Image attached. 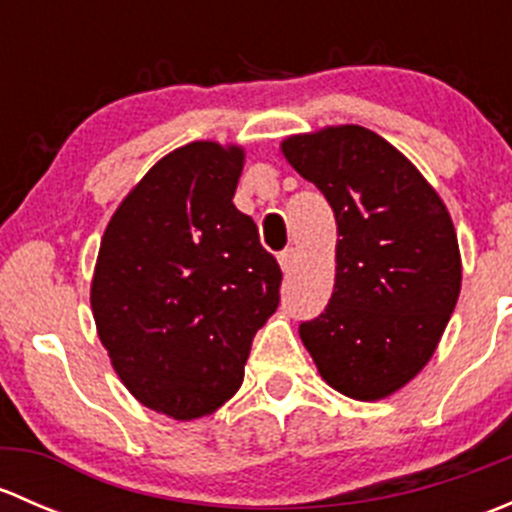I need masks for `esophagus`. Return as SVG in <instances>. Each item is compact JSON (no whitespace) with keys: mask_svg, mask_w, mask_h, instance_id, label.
<instances>
[{"mask_svg":"<svg viewBox=\"0 0 512 512\" xmlns=\"http://www.w3.org/2000/svg\"><path fill=\"white\" fill-rule=\"evenodd\" d=\"M294 257H297V252H294V247H287V250H282V252H280V257H277V260H280V267H282V270H285V272L292 270Z\"/></svg>","mask_w":512,"mask_h":512,"instance_id":"obj_1","label":"esophagus"}]
</instances>
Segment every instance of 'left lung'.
<instances>
[{
    "mask_svg": "<svg viewBox=\"0 0 512 512\" xmlns=\"http://www.w3.org/2000/svg\"><path fill=\"white\" fill-rule=\"evenodd\" d=\"M282 153L337 220V277L299 337L329 386L359 401L394 394L426 366L461 292L446 205L391 143L361 126L292 136Z\"/></svg>",
    "mask_w": 512,
    "mask_h": 512,
    "instance_id": "1",
    "label": "left lung"
}]
</instances>
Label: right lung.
Wrapping results in <instances>:
<instances>
[{"instance_id":"obj_1","label":"right lung","mask_w":512,"mask_h":512,"mask_svg":"<svg viewBox=\"0 0 512 512\" xmlns=\"http://www.w3.org/2000/svg\"><path fill=\"white\" fill-rule=\"evenodd\" d=\"M245 153L195 141L158 160L103 232L91 282L101 344L148 409L190 421L242 384L282 270L232 203Z\"/></svg>"}]
</instances>
